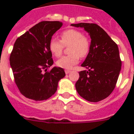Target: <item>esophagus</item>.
Returning a JSON list of instances; mask_svg holds the SVG:
<instances>
[{
    "instance_id": "34e87169",
    "label": "esophagus",
    "mask_w": 134,
    "mask_h": 134,
    "mask_svg": "<svg viewBox=\"0 0 134 134\" xmlns=\"http://www.w3.org/2000/svg\"><path fill=\"white\" fill-rule=\"evenodd\" d=\"M70 70H65V73H66V74H68V73H70Z\"/></svg>"
}]
</instances>
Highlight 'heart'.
Listing matches in <instances>:
<instances>
[{"label": "heart", "instance_id": "heart-1", "mask_svg": "<svg viewBox=\"0 0 134 134\" xmlns=\"http://www.w3.org/2000/svg\"><path fill=\"white\" fill-rule=\"evenodd\" d=\"M61 40L53 37L49 43V49L55 57H60L64 46H70V55L62 57L56 62L57 66L65 69H71L79 63L80 58H85L91 50V41L83 33L76 29H70L62 32Z\"/></svg>", "mask_w": 134, "mask_h": 134}]
</instances>
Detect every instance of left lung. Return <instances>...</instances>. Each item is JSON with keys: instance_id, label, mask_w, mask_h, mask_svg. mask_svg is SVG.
I'll return each mask as SVG.
<instances>
[{"instance_id": "left-lung-1", "label": "left lung", "mask_w": 134, "mask_h": 134, "mask_svg": "<svg viewBox=\"0 0 134 134\" xmlns=\"http://www.w3.org/2000/svg\"><path fill=\"white\" fill-rule=\"evenodd\" d=\"M72 26L84 28L91 38V50L79 72L76 89L83 99L99 102L111 94L115 87L121 68L118 45L95 23H80Z\"/></svg>"}]
</instances>
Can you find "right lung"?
Listing matches in <instances>:
<instances>
[{"label":"right lung","instance_id":"obj_1","mask_svg":"<svg viewBox=\"0 0 134 134\" xmlns=\"http://www.w3.org/2000/svg\"><path fill=\"white\" fill-rule=\"evenodd\" d=\"M62 26L60 21H41L16 39L10 55V65L21 93L36 101L47 100L66 75L63 68L54 67L49 49L52 35Z\"/></svg>","mask_w":134,"mask_h":134}]
</instances>
